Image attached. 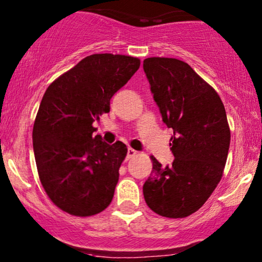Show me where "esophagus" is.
I'll list each match as a JSON object with an SVG mask.
<instances>
[{
    "label": "esophagus",
    "instance_id": "obj_1",
    "mask_svg": "<svg viewBox=\"0 0 262 262\" xmlns=\"http://www.w3.org/2000/svg\"><path fill=\"white\" fill-rule=\"evenodd\" d=\"M138 154V151L137 150H134V149H132V148H129L128 149V152H127V159L129 160V159H132V158H134L135 155Z\"/></svg>",
    "mask_w": 262,
    "mask_h": 262
}]
</instances>
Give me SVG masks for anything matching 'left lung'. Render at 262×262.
Returning a JSON list of instances; mask_svg holds the SVG:
<instances>
[{
  "label": "left lung",
  "mask_w": 262,
  "mask_h": 262,
  "mask_svg": "<svg viewBox=\"0 0 262 262\" xmlns=\"http://www.w3.org/2000/svg\"><path fill=\"white\" fill-rule=\"evenodd\" d=\"M143 66L162 121L173 130L170 145L175 156L166 167L150 156L152 171L143 186L144 198L156 214L188 217L206 203L223 176L230 145L224 104L187 62L148 58Z\"/></svg>",
  "instance_id": "left-lung-1"
}]
</instances>
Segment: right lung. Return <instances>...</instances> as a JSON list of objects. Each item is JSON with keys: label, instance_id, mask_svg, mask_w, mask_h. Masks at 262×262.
<instances>
[{"label": "right lung", "instance_id": "1", "mask_svg": "<svg viewBox=\"0 0 262 262\" xmlns=\"http://www.w3.org/2000/svg\"><path fill=\"white\" fill-rule=\"evenodd\" d=\"M139 66L134 56L92 54L54 80L41 98L33 127L39 180L69 214L91 217L112 202L128 149L93 137V122L110 112L112 96Z\"/></svg>", "mask_w": 262, "mask_h": 262}]
</instances>
